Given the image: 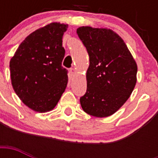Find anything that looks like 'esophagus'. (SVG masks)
<instances>
[{
    "label": "esophagus",
    "mask_w": 158,
    "mask_h": 158,
    "mask_svg": "<svg viewBox=\"0 0 158 158\" xmlns=\"http://www.w3.org/2000/svg\"><path fill=\"white\" fill-rule=\"evenodd\" d=\"M69 72H70V75L73 76L74 74V73H75V69H74V68H70V69H69Z\"/></svg>",
    "instance_id": "1"
}]
</instances>
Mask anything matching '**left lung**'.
I'll use <instances>...</instances> for the list:
<instances>
[{"mask_svg":"<svg viewBox=\"0 0 158 158\" xmlns=\"http://www.w3.org/2000/svg\"><path fill=\"white\" fill-rule=\"evenodd\" d=\"M77 33L89 56L87 91L80 98L82 108L95 117L111 115L135 89L136 62L122 38L110 29L84 26Z\"/></svg>","mask_w":158,"mask_h":158,"instance_id":"8db88e82","label":"left lung"}]
</instances>
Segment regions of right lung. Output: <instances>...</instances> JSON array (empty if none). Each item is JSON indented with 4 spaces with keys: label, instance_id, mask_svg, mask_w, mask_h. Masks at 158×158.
Here are the masks:
<instances>
[{
    "label": "right lung",
    "instance_id": "right-lung-1",
    "mask_svg": "<svg viewBox=\"0 0 158 158\" xmlns=\"http://www.w3.org/2000/svg\"><path fill=\"white\" fill-rule=\"evenodd\" d=\"M68 25L52 23L29 34L10 61L11 84L27 106L38 112L52 110L68 83L62 37Z\"/></svg>",
    "mask_w": 158,
    "mask_h": 158
}]
</instances>
